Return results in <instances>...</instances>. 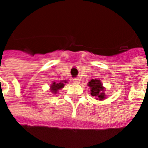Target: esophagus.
<instances>
[{
	"label": "esophagus",
	"instance_id": "obj_1",
	"mask_svg": "<svg viewBox=\"0 0 148 148\" xmlns=\"http://www.w3.org/2000/svg\"><path fill=\"white\" fill-rule=\"evenodd\" d=\"M79 82H80V79H79V78L73 79V83H75V84H79Z\"/></svg>",
	"mask_w": 148,
	"mask_h": 148
}]
</instances>
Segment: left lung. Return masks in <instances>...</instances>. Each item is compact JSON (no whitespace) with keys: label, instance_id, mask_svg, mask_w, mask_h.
<instances>
[{"label":"left lung","instance_id":"8db88e82","mask_svg":"<svg viewBox=\"0 0 148 148\" xmlns=\"http://www.w3.org/2000/svg\"><path fill=\"white\" fill-rule=\"evenodd\" d=\"M88 86L90 88V94L94 97L97 100L102 101L106 98L105 95V88L102 86V83L98 79H91L88 83Z\"/></svg>","mask_w":148,"mask_h":148}]
</instances>
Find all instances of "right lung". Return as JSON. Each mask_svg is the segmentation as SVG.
<instances>
[{
    "label": "right lung",
    "mask_w": 148,
    "mask_h": 148,
    "mask_svg": "<svg viewBox=\"0 0 148 148\" xmlns=\"http://www.w3.org/2000/svg\"><path fill=\"white\" fill-rule=\"evenodd\" d=\"M65 83H67V81L66 80H63L61 81V82H54L51 85V91L52 94H57L58 91L62 89L65 86Z\"/></svg>",
    "instance_id": "right-lung-1"
}]
</instances>
